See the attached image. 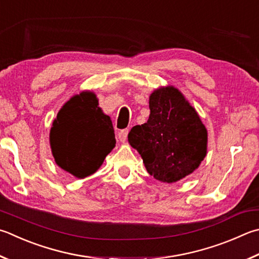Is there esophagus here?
<instances>
[{
  "instance_id": "esophagus-1",
  "label": "esophagus",
  "mask_w": 259,
  "mask_h": 259,
  "mask_svg": "<svg viewBox=\"0 0 259 259\" xmlns=\"http://www.w3.org/2000/svg\"><path fill=\"white\" fill-rule=\"evenodd\" d=\"M128 134H129V129H123V130H121L119 134H117V137H119L121 143L125 142L126 137H128Z\"/></svg>"
}]
</instances>
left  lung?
I'll return each mask as SVG.
<instances>
[{
  "label": "left lung",
  "mask_w": 259,
  "mask_h": 259,
  "mask_svg": "<svg viewBox=\"0 0 259 259\" xmlns=\"http://www.w3.org/2000/svg\"><path fill=\"white\" fill-rule=\"evenodd\" d=\"M146 123L128 135L150 176L165 183L177 182L198 168L207 154V129L200 117L173 86L159 87L149 96Z\"/></svg>",
  "instance_id": "1"
}]
</instances>
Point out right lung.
Instances as JSON below:
<instances>
[{"label": "right lung", "instance_id": "right-lung-1", "mask_svg": "<svg viewBox=\"0 0 259 259\" xmlns=\"http://www.w3.org/2000/svg\"><path fill=\"white\" fill-rule=\"evenodd\" d=\"M55 163L78 179L95 173L116 140L111 117L98 106L96 94L83 91L61 107L50 131Z\"/></svg>", "mask_w": 259, "mask_h": 259}]
</instances>
